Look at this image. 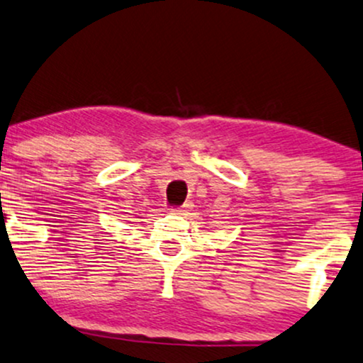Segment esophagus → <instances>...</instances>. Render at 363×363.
I'll list each match as a JSON object with an SVG mask.
<instances>
[{
	"label": "esophagus",
	"instance_id": "1",
	"mask_svg": "<svg viewBox=\"0 0 363 363\" xmlns=\"http://www.w3.org/2000/svg\"><path fill=\"white\" fill-rule=\"evenodd\" d=\"M191 207H194V203H191V202H185V203H183L182 207H173V208H172V212H174V214L185 216L186 212L191 211Z\"/></svg>",
	"mask_w": 363,
	"mask_h": 363
}]
</instances>
